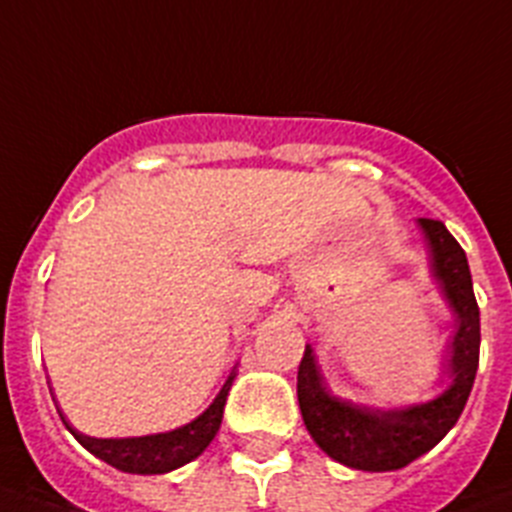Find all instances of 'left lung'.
Wrapping results in <instances>:
<instances>
[{
  "mask_svg": "<svg viewBox=\"0 0 512 512\" xmlns=\"http://www.w3.org/2000/svg\"><path fill=\"white\" fill-rule=\"evenodd\" d=\"M419 223L431 248L434 276L459 322L452 348V388L406 411H373L330 396L309 345L299 363L297 396L307 431L322 452L353 470H401L437 447L464 411L480 365V307L464 248L442 220L419 218Z\"/></svg>",
  "mask_w": 512,
  "mask_h": 512,
  "instance_id": "left-lung-1",
  "label": "left lung"
}]
</instances>
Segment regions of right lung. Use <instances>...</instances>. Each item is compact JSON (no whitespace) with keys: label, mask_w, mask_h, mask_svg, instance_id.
<instances>
[{"label":"right lung","mask_w":512,"mask_h":512,"mask_svg":"<svg viewBox=\"0 0 512 512\" xmlns=\"http://www.w3.org/2000/svg\"><path fill=\"white\" fill-rule=\"evenodd\" d=\"M231 383L233 373L228 375V381L223 383V388H220V393L215 396V401L210 403V409L205 414H200L198 419L190 421L182 429L167 431V434H152V437L137 439H91L78 434L65 421L63 414H60V419H63L70 434L88 452L96 454L98 459H103V462L116 467V470L134 472V475H162V472L177 470L182 464L200 457L205 452V447L213 442V437L220 429V421H223L225 398H228V391H231Z\"/></svg>","instance_id":"1"}]
</instances>
